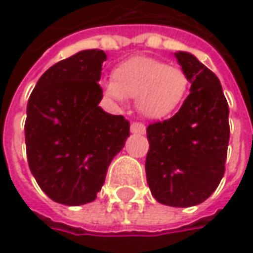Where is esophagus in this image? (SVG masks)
<instances>
[{"label": "esophagus", "mask_w": 253, "mask_h": 253, "mask_svg": "<svg viewBox=\"0 0 253 253\" xmlns=\"http://www.w3.org/2000/svg\"><path fill=\"white\" fill-rule=\"evenodd\" d=\"M130 131L131 133H137V134H145L146 133V127H145V125H142V123H131Z\"/></svg>", "instance_id": "1"}]
</instances>
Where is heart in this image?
Returning a JSON list of instances; mask_svg holds the SVG:
<instances>
[{
    "label": "heart",
    "mask_w": 253,
    "mask_h": 253,
    "mask_svg": "<svg viewBox=\"0 0 253 253\" xmlns=\"http://www.w3.org/2000/svg\"><path fill=\"white\" fill-rule=\"evenodd\" d=\"M113 79L102 84L105 98L119 105L126 104L127 98L136 99L137 111L151 120L174 114L190 89V79L183 69L146 55L130 57L120 63Z\"/></svg>",
    "instance_id": "1"
}]
</instances>
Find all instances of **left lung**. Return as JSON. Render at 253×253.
Segmentation results:
<instances>
[{
	"label": "left lung",
	"instance_id": "obj_1",
	"mask_svg": "<svg viewBox=\"0 0 253 253\" xmlns=\"http://www.w3.org/2000/svg\"><path fill=\"white\" fill-rule=\"evenodd\" d=\"M190 93L171 119L149 125L145 170L152 196L163 205L193 207L208 199L224 176L228 105L221 83L195 55L177 51Z\"/></svg>",
	"mask_w": 253,
	"mask_h": 253
}]
</instances>
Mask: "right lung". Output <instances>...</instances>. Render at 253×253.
Returning <instances> with one entry per match:
<instances>
[{
  "label": "right lung",
  "instance_id": "obj_1",
  "mask_svg": "<svg viewBox=\"0 0 253 253\" xmlns=\"http://www.w3.org/2000/svg\"><path fill=\"white\" fill-rule=\"evenodd\" d=\"M107 54L84 49L49 67L27 102V163L54 201L77 207L95 201L108 166L130 136L123 116L105 113L98 84Z\"/></svg>",
  "mask_w": 253,
  "mask_h": 253
}]
</instances>
